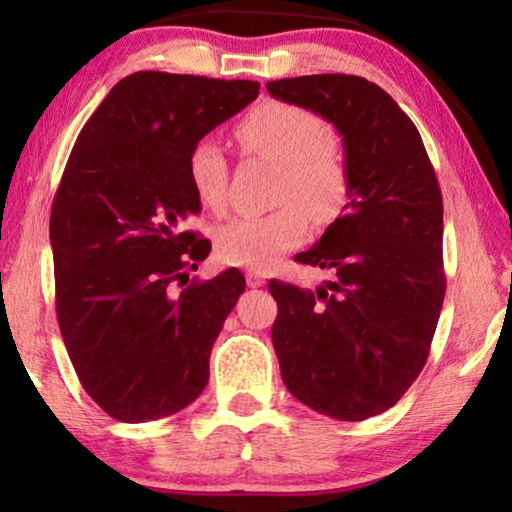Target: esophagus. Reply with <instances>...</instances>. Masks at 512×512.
<instances>
[{"label":"esophagus","instance_id":"obj_1","mask_svg":"<svg viewBox=\"0 0 512 512\" xmlns=\"http://www.w3.org/2000/svg\"><path fill=\"white\" fill-rule=\"evenodd\" d=\"M247 284L251 286V289H258V286L265 284V277L258 270H249L247 272Z\"/></svg>","mask_w":512,"mask_h":512}]
</instances>
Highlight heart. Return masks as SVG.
Segmentation results:
<instances>
[{
	"instance_id": "heart-1",
	"label": "heart",
	"mask_w": 512,
	"mask_h": 512,
	"mask_svg": "<svg viewBox=\"0 0 512 512\" xmlns=\"http://www.w3.org/2000/svg\"><path fill=\"white\" fill-rule=\"evenodd\" d=\"M237 139L249 153L282 165L277 200L286 202L263 216H240L216 233L221 261L265 270L296 249L317 223L333 221L345 205L349 172L328 123L314 111L289 102H261L237 123ZM188 179L198 200L212 212L228 202V160L216 139H200L188 156Z\"/></svg>"
}]
</instances>
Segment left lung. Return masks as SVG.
<instances>
[{"instance_id": "left-lung-1", "label": "left lung", "mask_w": 512, "mask_h": 512, "mask_svg": "<svg viewBox=\"0 0 512 512\" xmlns=\"http://www.w3.org/2000/svg\"><path fill=\"white\" fill-rule=\"evenodd\" d=\"M265 88L333 123L349 172L342 216L296 256L331 282L270 279L282 380L307 408L361 422L396 405L429 356L445 298L443 195L415 123L380 86L314 74Z\"/></svg>"}]
</instances>
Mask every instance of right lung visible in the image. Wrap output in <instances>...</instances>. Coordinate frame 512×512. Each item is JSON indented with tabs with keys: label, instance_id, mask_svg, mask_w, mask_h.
<instances>
[{
	"label": "right lung",
	"instance_id": "obj_1",
	"mask_svg": "<svg viewBox=\"0 0 512 512\" xmlns=\"http://www.w3.org/2000/svg\"><path fill=\"white\" fill-rule=\"evenodd\" d=\"M258 81L135 72L83 125L51 212L55 310L83 389L114 419L142 424L184 410L209 380V354L242 296L186 221L200 212L188 156L258 97Z\"/></svg>",
	"mask_w": 512,
	"mask_h": 512
}]
</instances>
